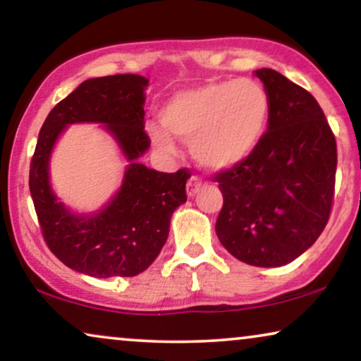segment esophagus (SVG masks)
<instances>
[{
    "instance_id": "1",
    "label": "esophagus",
    "mask_w": 361,
    "mask_h": 361,
    "mask_svg": "<svg viewBox=\"0 0 361 361\" xmlns=\"http://www.w3.org/2000/svg\"><path fill=\"white\" fill-rule=\"evenodd\" d=\"M201 186H203V181H201L198 176H191L188 183H186V193H188V196H195L200 191Z\"/></svg>"
}]
</instances>
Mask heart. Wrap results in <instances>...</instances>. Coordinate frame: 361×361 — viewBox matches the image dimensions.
<instances>
[{
    "mask_svg": "<svg viewBox=\"0 0 361 361\" xmlns=\"http://www.w3.org/2000/svg\"><path fill=\"white\" fill-rule=\"evenodd\" d=\"M271 100L252 79L218 80L183 90L168 100L160 118L171 135L191 143L201 165L221 170L244 160L267 128ZM163 152H173L171 137L158 125L148 127Z\"/></svg>",
    "mask_w": 361,
    "mask_h": 361,
    "instance_id": "heart-1",
    "label": "heart"
}]
</instances>
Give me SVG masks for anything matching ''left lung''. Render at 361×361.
Instances as JSON below:
<instances>
[{
  "instance_id": "obj_1",
  "label": "left lung",
  "mask_w": 361,
  "mask_h": 361,
  "mask_svg": "<svg viewBox=\"0 0 361 361\" xmlns=\"http://www.w3.org/2000/svg\"><path fill=\"white\" fill-rule=\"evenodd\" d=\"M271 100L267 132L249 155L218 171L223 208L216 234L239 261L284 266L329 223L337 142L314 95L274 69H259Z\"/></svg>"
}]
</instances>
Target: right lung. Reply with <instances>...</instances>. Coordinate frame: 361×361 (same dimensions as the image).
<instances>
[{
	"instance_id": "obj_1",
	"label": "right lung",
	"mask_w": 361,
	"mask_h": 361,
	"mask_svg": "<svg viewBox=\"0 0 361 361\" xmlns=\"http://www.w3.org/2000/svg\"><path fill=\"white\" fill-rule=\"evenodd\" d=\"M147 84L135 74L84 80L41 127L30 166L32 203L47 247L77 272L99 279L143 272L166 243L173 211L186 201V168L163 173L135 161L150 147L143 127ZM80 121L104 123L131 161L116 198L90 216L69 214L49 186L51 147L67 124Z\"/></svg>"
}]
</instances>
